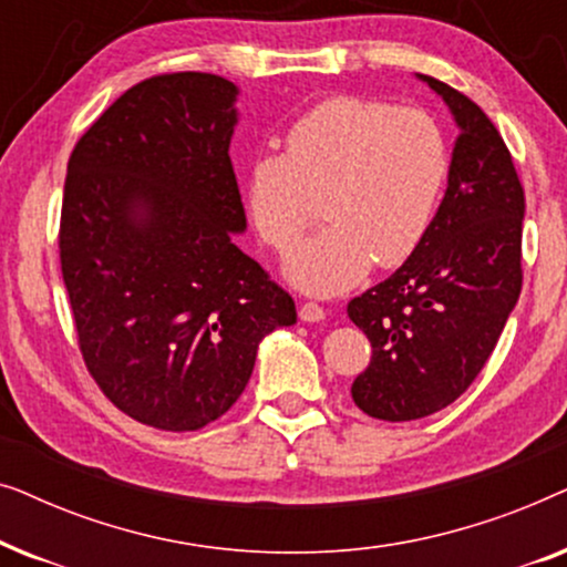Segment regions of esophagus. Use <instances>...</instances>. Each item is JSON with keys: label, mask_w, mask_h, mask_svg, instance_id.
Instances as JSON below:
<instances>
[{"label": "esophagus", "mask_w": 567, "mask_h": 567, "mask_svg": "<svg viewBox=\"0 0 567 567\" xmlns=\"http://www.w3.org/2000/svg\"><path fill=\"white\" fill-rule=\"evenodd\" d=\"M299 317L305 322H320V320H324V307L317 305V301H301Z\"/></svg>", "instance_id": "obj_1"}]
</instances>
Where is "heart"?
<instances>
[{
	"label": "heart",
	"mask_w": 567,
	"mask_h": 567,
	"mask_svg": "<svg viewBox=\"0 0 567 567\" xmlns=\"http://www.w3.org/2000/svg\"><path fill=\"white\" fill-rule=\"evenodd\" d=\"M284 152L247 169V206L262 243L293 250L317 219L320 235L293 252L286 274L301 291L330 297L379 268L408 262L429 237L449 181L444 131L417 107L330 97L286 131Z\"/></svg>",
	"instance_id": "heart-1"
}]
</instances>
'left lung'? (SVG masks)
I'll list each match as a JSON object with an SVG mask.
<instances>
[{
  "label": "left lung",
  "instance_id": "obj_1",
  "mask_svg": "<svg viewBox=\"0 0 567 567\" xmlns=\"http://www.w3.org/2000/svg\"><path fill=\"white\" fill-rule=\"evenodd\" d=\"M452 111L449 185L429 237L386 281L348 301L369 367L353 402L379 421H417L452 405L491 359L522 293L524 188L483 107L423 76Z\"/></svg>",
  "mask_w": 567,
  "mask_h": 567
}]
</instances>
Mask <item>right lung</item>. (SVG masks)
I'll list each match as a JSON object with an SVG mask.
<instances>
[{
	"label": "right lung",
	"mask_w": 567,
	"mask_h": 567,
	"mask_svg": "<svg viewBox=\"0 0 567 567\" xmlns=\"http://www.w3.org/2000/svg\"><path fill=\"white\" fill-rule=\"evenodd\" d=\"M235 97L216 74L150 76L69 157L59 258L76 343L105 398L159 431L221 417L262 336L297 322L291 293L235 245Z\"/></svg>",
	"instance_id": "right-lung-1"
}]
</instances>
